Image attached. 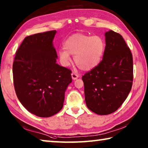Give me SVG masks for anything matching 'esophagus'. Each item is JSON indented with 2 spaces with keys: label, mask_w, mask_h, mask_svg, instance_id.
I'll list each match as a JSON object with an SVG mask.
<instances>
[{
  "label": "esophagus",
  "mask_w": 148,
  "mask_h": 148,
  "mask_svg": "<svg viewBox=\"0 0 148 148\" xmlns=\"http://www.w3.org/2000/svg\"><path fill=\"white\" fill-rule=\"evenodd\" d=\"M71 76H72V79H74V80L77 79V77H79L78 75H77V74H76V73H74V72H72V73L71 74Z\"/></svg>",
  "instance_id": "1"
}]
</instances>
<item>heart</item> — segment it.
<instances>
[{
  "label": "heart",
  "instance_id": "1",
  "mask_svg": "<svg viewBox=\"0 0 148 148\" xmlns=\"http://www.w3.org/2000/svg\"><path fill=\"white\" fill-rule=\"evenodd\" d=\"M64 49H60L59 57L64 66H69L71 56H74V61L82 71H90L96 67L103 57L105 42L101 36L77 33L66 40Z\"/></svg>",
  "mask_w": 148,
  "mask_h": 148
}]
</instances>
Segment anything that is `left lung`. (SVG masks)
I'll use <instances>...</instances> for the list:
<instances>
[{
	"label": "left lung",
	"instance_id": "1",
	"mask_svg": "<svg viewBox=\"0 0 148 148\" xmlns=\"http://www.w3.org/2000/svg\"><path fill=\"white\" fill-rule=\"evenodd\" d=\"M105 40L101 62L82 76L87 106L99 115L116 112L128 97L133 80L132 56L123 38L110 30Z\"/></svg>",
	"mask_w": 148,
	"mask_h": 148
}]
</instances>
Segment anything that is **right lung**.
<instances>
[{
	"instance_id": "right-lung-1",
	"label": "right lung",
	"mask_w": 148,
	"mask_h": 148,
	"mask_svg": "<svg viewBox=\"0 0 148 148\" xmlns=\"http://www.w3.org/2000/svg\"><path fill=\"white\" fill-rule=\"evenodd\" d=\"M56 31L25 38L13 63L14 88L21 104L41 117L56 114L63 107L64 93L72 82L71 70L57 63L53 44Z\"/></svg>"
}]
</instances>
